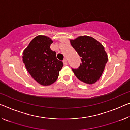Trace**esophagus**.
Segmentation results:
<instances>
[{"instance_id": "esophagus-1", "label": "esophagus", "mask_w": 130, "mask_h": 130, "mask_svg": "<svg viewBox=\"0 0 130 130\" xmlns=\"http://www.w3.org/2000/svg\"><path fill=\"white\" fill-rule=\"evenodd\" d=\"M63 64H64V65H67L68 64V62H67V59H63Z\"/></svg>"}]
</instances>
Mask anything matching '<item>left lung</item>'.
Masks as SVG:
<instances>
[{"label": "left lung", "instance_id": "1", "mask_svg": "<svg viewBox=\"0 0 130 130\" xmlns=\"http://www.w3.org/2000/svg\"><path fill=\"white\" fill-rule=\"evenodd\" d=\"M70 42L82 57V63L77 69H72L80 81L92 84L99 80L108 62V55L104 47L91 36H80Z\"/></svg>", "mask_w": 130, "mask_h": 130}]
</instances>
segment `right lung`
<instances>
[{"mask_svg": "<svg viewBox=\"0 0 130 130\" xmlns=\"http://www.w3.org/2000/svg\"><path fill=\"white\" fill-rule=\"evenodd\" d=\"M53 42L46 36L39 35L29 43L22 53V61L32 77L42 86L56 81L63 63L58 60L56 53L50 49Z\"/></svg>", "mask_w": 130, "mask_h": 130, "instance_id": "1", "label": "right lung"}]
</instances>
